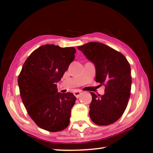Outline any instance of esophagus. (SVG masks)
Instances as JSON below:
<instances>
[{
    "instance_id": "34e87169",
    "label": "esophagus",
    "mask_w": 153,
    "mask_h": 153,
    "mask_svg": "<svg viewBox=\"0 0 153 153\" xmlns=\"http://www.w3.org/2000/svg\"><path fill=\"white\" fill-rule=\"evenodd\" d=\"M74 96H75V97H76V98H79V96L82 94V92H80V91H76V92H74Z\"/></svg>"
}]
</instances>
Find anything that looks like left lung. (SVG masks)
Wrapping results in <instances>:
<instances>
[{
  "mask_svg": "<svg viewBox=\"0 0 153 153\" xmlns=\"http://www.w3.org/2000/svg\"><path fill=\"white\" fill-rule=\"evenodd\" d=\"M94 64L96 82L105 85V94L90 92L89 115L98 126L115 123L125 111L130 97L131 77L129 62L120 52L102 43L91 42L77 47Z\"/></svg>",
  "mask_w": 153,
  "mask_h": 153,
  "instance_id": "8db88e82",
  "label": "left lung"
}]
</instances>
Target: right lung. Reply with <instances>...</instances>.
<instances>
[{"label":"right lung","instance_id":"obj_1","mask_svg":"<svg viewBox=\"0 0 153 153\" xmlns=\"http://www.w3.org/2000/svg\"><path fill=\"white\" fill-rule=\"evenodd\" d=\"M74 47L45 45L36 49L25 61L18 77L22 102L36 125L52 132L69 124L76 97L71 92H57L60 81L75 59Z\"/></svg>","mask_w":153,"mask_h":153}]
</instances>
